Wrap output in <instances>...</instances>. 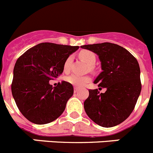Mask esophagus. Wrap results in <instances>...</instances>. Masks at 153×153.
Wrapping results in <instances>:
<instances>
[{"label":"esophagus","instance_id":"esophagus-1","mask_svg":"<svg viewBox=\"0 0 153 153\" xmlns=\"http://www.w3.org/2000/svg\"><path fill=\"white\" fill-rule=\"evenodd\" d=\"M74 92H75V93H76V92H78V91H79V89H78L77 87H74Z\"/></svg>","mask_w":153,"mask_h":153}]
</instances>
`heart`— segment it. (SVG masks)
I'll list each match as a JSON object with an SVG mask.
<instances>
[{
	"instance_id": "1",
	"label": "heart",
	"mask_w": 153,
	"mask_h": 153,
	"mask_svg": "<svg viewBox=\"0 0 153 153\" xmlns=\"http://www.w3.org/2000/svg\"><path fill=\"white\" fill-rule=\"evenodd\" d=\"M79 56L81 59L86 61L89 65H90L91 69L93 68L92 65L95 64L96 60V54H94V52L89 50H82L79 51ZM71 62H72V57L69 56L64 63V72H68L70 71ZM90 80L91 77L89 76H79L77 74H71L66 77V81L73 86H75L76 87H82Z\"/></svg>"
}]
</instances>
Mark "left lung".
<instances>
[{
	"label": "left lung",
	"mask_w": 153,
	"mask_h": 153,
	"mask_svg": "<svg viewBox=\"0 0 153 153\" xmlns=\"http://www.w3.org/2000/svg\"><path fill=\"white\" fill-rule=\"evenodd\" d=\"M81 48L99 55L102 72L94 83L107 89L105 93H99L97 89H89V97L84 102L86 113L102 127H111L122 123L134 111L141 92L138 61L127 49L114 43Z\"/></svg>",
	"instance_id": "1"
}]
</instances>
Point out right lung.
<instances>
[{
	"label": "right lung",
	"mask_w": 153,
	"mask_h": 153,
	"mask_svg": "<svg viewBox=\"0 0 153 153\" xmlns=\"http://www.w3.org/2000/svg\"><path fill=\"white\" fill-rule=\"evenodd\" d=\"M79 46L40 43L16 61L11 84L13 97L22 114L31 122L45 124L61 115L74 87L62 81L55 87L49 80L64 71V63Z\"/></svg>",
	"instance_id": "add662e5"
}]
</instances>
